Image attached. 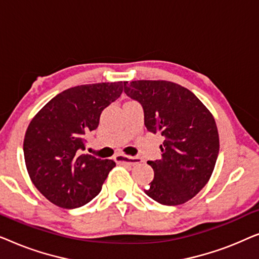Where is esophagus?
Masks as SVG:
<instances>
[{"mask_svg": "<svg viewBox=\"0 0 259 259\" xmlns=\"http://www.w3.org/2000/svg\"><path fill=\"white\" fill-rule=\"evenodd\" d=\"M114 160L119 164H128V165H138L140 164L141 160L137 157H128L125 154H116L114 157Z\"/></svg>", "mask_w": 259, "mask_h": 259, "instance_id": "obj_1", "label": "esophagus"}]
</instances>
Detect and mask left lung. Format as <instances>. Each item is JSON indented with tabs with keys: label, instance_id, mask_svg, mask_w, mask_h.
<instances>
[{
	"label": "left lung",
	"instance_id": "1",
	"mask_svg": "<svg viewBox=\"0 0 259 259\" xmlns=\"http://www.w3.org/2000/svg\"><path fill=\"white\" fill-rule=\"evenodd\" d=\"M143 106L146 128L165 138L161 158L147 161L154 178L145 193L162 205H180L206 185L219 153L213 115L187 88L164 80L123 82Z\"/></svg>",
	"mask_w": 259,
	"mask_h": 259
}]
</instances>
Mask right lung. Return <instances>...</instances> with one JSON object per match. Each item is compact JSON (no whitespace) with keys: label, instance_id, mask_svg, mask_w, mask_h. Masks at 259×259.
<instances>
[{"label":"right lung","instance_id":"1","mask_svg":"<svg viewBox=\"0 0 259 259\" xmlns=\"http://www.w3.org/2000/svg\"><path fill=\"white\" fill-rule=\"evenodd\" d=\"M122 88L121 81L68 88L31 119L23 141L27 171L35 187L56 206L76 208L90 203L115 166L82 151L101 112Z\"/></svg>","mask_w":259,"mask_h":259}]
</instances>
